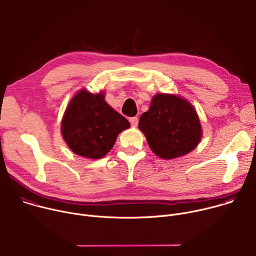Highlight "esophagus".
<instances>
[{
  "label": "esophagus",
  "mask_w": 256,
  "mask_h": 256,
  "mask_svg": "<svg viewBox=\"0 0 256 256\" xmlns=\"http://www.w3.org/2000/svg\"><path fill=\"white\" fill-rule=\"evenodd\" d=\"M130 124L132 126H136L138 122V118H130Z\"/></svg>",
  "instance_id": "obj_1"
}]
</instances>
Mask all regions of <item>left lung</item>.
<instances>
[{
    "mask_svg": "<svg viewBox=\"0 0 256 256\" xmlns=\"http://www.w3.org/2000/svg\"><path fill=\"white\" fill-rule=\"evenodd\" d=\"M151 150L172 159L191 152L201 140V124L194 107L174 95L157 94L138 122Z\"/></svg>",
    "mask_w": 256,
    "mask_h": 256,
    "instance_id": "8db88e82",
    "label": "left lung"
}]
</instances>
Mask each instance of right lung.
I'll list each match as a JSON object with an SVG mask.
<instances>
[{
    "label": "right lung",
    "mask_w": 256,
    "mask_h": 256,
    "mask_svg": "<svg viewBox=\"0 0 256 256\" xmlns=\"http://www.w3.org/2000/svg\"><path fill=\"white\" fill-rule=\"evenodd\" d=\"M61 126L65 142L76 154L100 159L130 122L105 102L102 92L92 95L82 90L69 103Z\"/></svg>",
    "instance_id": "obj_1"
}]
</instances>
